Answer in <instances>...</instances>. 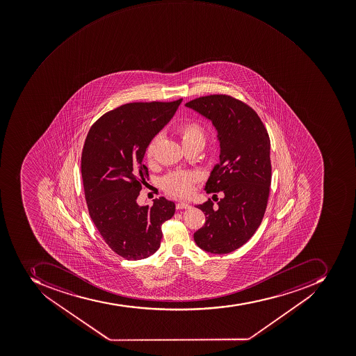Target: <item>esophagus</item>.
Returning a JSON list of instances; mask_svg holds the SVG:
<instances>
[{"label":"esophagus","mask_w":356,"mask_h":356,"mask_svg":"<svg viewBox=\"0 0 356 356\" xmlns=\"http://www.w3.org/2000/svg\"><path fill=\"white\" fill-rule=\"evenodd\" d=\"M191 205L188 204V203H183V202H181V203H177V210H184V209H190Z\"/></svg>","instance_id":"esophagus-1"}]
</instances>
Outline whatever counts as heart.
Returning a JSON list of instances; mask_svg holds the SVG:
<instances>
[{
  "instance_id": "obj_1",
  "label": "heart",
  "mask_w": 356,
  "mask_h": 356,
  "mask_svg": "<svg viewBox=\"0 0 356 356\" xmlns=\"http://www.w3.org/2000/svg\"><path fill=\"white\" fill-rule=\"evenodd\" d=\"M179 136L182 143L192 141L204 142V131L196 122H186L179 127ZM159 142V136L153 138L146 147V159L152 161L154 156L155 147ZM199 177L192 172H174L168 174L162 179V188L166 193L174 197L185 199L193 193L194 184L197 182Z\"/></svg>"
}]
</instances>
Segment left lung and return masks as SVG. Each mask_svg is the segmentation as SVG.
Returning a JSON list of instances; mask_svg holds the SVG:
<instances>
[{"label": "left lung", "instance_id": "left-lung-1", "mask_svg": "<svg viewBox=\"0 0 356 356\" xmlns=\"http://www.w3.org/2000/svg\"><path fill=\"white\" fill-rule=\"evenodd\" d=\"M185 106L212 122L218 133L220 162L205 191L224 194L216 207L211 200L196 205L207 220L194 241L209 253H231L253 236L264 216L272 179L270 138L257 112L229 95L199 97Z\"/></svg>", "mask_w": 356, "mask_h": 356}]
</instances>
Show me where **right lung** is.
Listing matches in <instances>:
<instances>
[{
	"label": "right lung",
	"mask_w": 356,
	"mask_h": 356,
	"mask_svg": "<svg viewBox=\"0 0 356 356\" xmlns=\"http://www.w3.org/2000/svg\"><path fill=\"white\" fill-rule=\"evenodd\" d=\"M182 99L130 103L101 116L88 131L81 159L88 213L112 251L130 261L159 250L161 226L175 213L165 197L141 207L138 196L149 177L143 157L157 133L171 121Z\"/></svg>",
	"instance_id": "1"
}]
</instances>
